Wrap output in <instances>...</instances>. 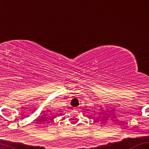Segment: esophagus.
I'll list each match as a JSON object with an SVG mask.
<instances>
[{
	"label": "esophagus",
	"mask_w": 149,
	"mask_h": 149,
	"mask_svg": "<svg viewBox=\"0 0 149 149\" xmlns=\"http://www.w3.org/2000/svg\"><path fill=\"white\" fill-rule=\"evenodd\" d=\"M78 109H77V108H75V111H78Z\"/></svg>",
	"instance_id": "esophagus-1"
}]
</instances>
